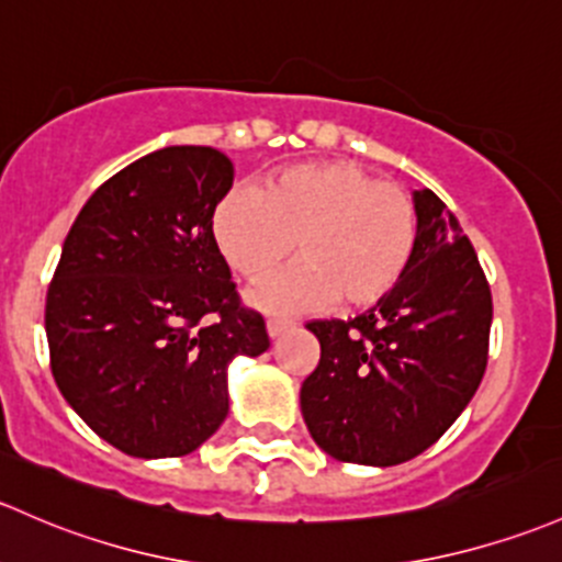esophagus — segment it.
Returning a JSON list of instances; mask_svg holds the SVG:
<instances>
[{"mask_svg": "<svg viewBox=\"0 0 562 562\" xmlns=\"http://www.w3.org/2000/svg\"><path fill=\"white\" fill-rule=\"evenodd\" d=\"M293 326L288 321H269L266 323V334H269V339H280L285 330H291Z\"/></svg>", "mask_w": 562, "mask_h": 562, "instance_id": "34e87169", "label": "esophagus"}]
</instances>
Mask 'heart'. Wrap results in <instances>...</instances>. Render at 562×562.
Instances as JSON below:
<instances>
[{"instance_id": "1", "label": "heart", "mask_w": 562, "mask_h": 562, "mask_svg": "<svg viewBox=\"0 0 562 562\" xmlns=\"http://www.w3.org/2000/svg\"><path fill=\"white\" fill-rule=\"evenodd\" d=\"M217 247L247 280H263L299 247L301 263L250 291V304L299 315L382 301L409 269L417 206L404 188L356 164H304L258 188H236L215 210Z\"/></svg>"}]
</instances>
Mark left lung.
<instances>
[{
  "label": "left lung",
  "mask_w": 562,
  "mask_h": 562,
  "mask_svg": "<svg viewBox=\"0 0 562 562\" xmlns=\"http://www.w3.org/2000/svg\"><path fill=\"white\" fill-rule=\"evenodd\" d=\"M417 247L398 285L352 321H315L321 363L301 415L330 458L398 465L445 436L487 366L493 299L469 236L428 188L412 193Z\"/></svg>",
  "instance_id": "left-lung-1"
}]
</instances>
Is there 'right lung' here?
Masks as SVG:
<instances>
[{"label":"right lung","mask_w":562,"mask_h":562,"mask_svg":"<svg viewBox=\"0 0 562 562\" xmlns=\"http://www.w3.org/2000/svg\"><path fill=\"white\" fill-rule=\"evenodd\" d=\"M232 182L215 147H161L110 177L64 239L45 301L53 380L132 458L199 450L228 415L232 360L269 350L212 234Z\"/></svg>","instance_id":"1"}]
</instances>
